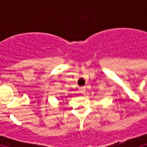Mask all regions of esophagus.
Returning a JSON list of instances; mask_svg holds the SVG:
<instances>
[{"label": "esophagus", "mask_w": 147, "mask_h": 147, "mask_svg": "<svg viewBox=\"0 0 147 147\" xmlns=\"http://www.w3.org/2000/svg\"><path fill=\"white\" fill-rule=\"evenodd\" d=\"M79 90H80V93L81 94H85V92H86V87H81L80 88H79Z\"/></svg>", "instance_id": "1"}]
</instances>
